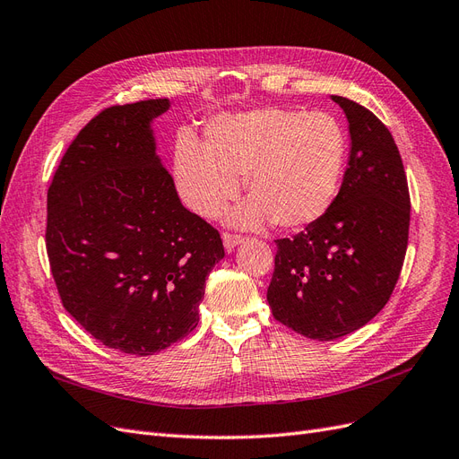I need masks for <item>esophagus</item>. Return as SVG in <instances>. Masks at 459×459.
Returning <instances> with one entry per match:
<instances>
[{"instance_id": "1", "label": "esophagus", "mask_w": 459, "mask_h": 459, "mask_svg": "<svg viewBox=\"0 0 459 459\" xmlns=\"http://www.w3.org/2000/svg\"><path fill=\"white\" fill-rule=\"evenodd\" d=\"M221 239H224V247L228 248V251H231V248L233 247H238L239 243H243L245 241V238H243V235H238V233H224V235H221Z\"/></svg>"}]
</instances>
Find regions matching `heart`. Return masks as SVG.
<instances>
[{
	"label": "heart",
	"instance_id": "b5f03b06",
	"mask_svg": "<svg viewBox=\"0 0 459 459\" xmlns=\"http://www.w3.org/2000/svg\"><path fill=\"white\" fill-rule=\"evenodd\" d=\"M349 162V137L329 113L266 107L221 115L204 126V147L182 134L174 151L179 197L216 218L245 178L251 197L233 212L243 228L273 221L287 231L322 220L335 204Z\"/></svg>",
	"mask_w": 459,
	"mask_h": 459
}]
</instances>
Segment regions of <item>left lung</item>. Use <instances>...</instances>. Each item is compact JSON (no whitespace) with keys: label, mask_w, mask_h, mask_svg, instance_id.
I'll use <instances>...</instances> for the list:
<instances>
[{"label":"left lung","mask_w":459,"mask_h":459,"mask_svg":"<svg viewBox=\"0 0 459 459\" xmlns=\"http://www.w3.org/2000/svg\"><path fill=\"white\" fill-rule=\"evenodd\" d=\"M349 118L351 159L331 211L277 239L268 287L273 317L316 341L366 325L391 299L404 264L410 191L391 132L371 110L333 95Z\"/></svg>","instance_id":"obj_1"}]
</instances>
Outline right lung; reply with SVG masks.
<instances>
[{
  "label": "right lung",
  "instance_id": "1",
  "mask_svg": "<svg viewBox=\"0 0 459 459\" xmlns=\"http://www.w3.org/2000/svg\"><path fill=\"white\" fill-rule=\"evenodd\" d=\"M149 100L103 108L68 145L48 189L46 248L65 310L93 339L149 356L197 327L204 280L224 258L155 152Z\"/></svg>",
  "mask_w": 459,
  "mask_h": 459
}]
</instances>
